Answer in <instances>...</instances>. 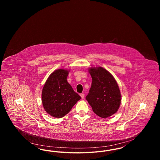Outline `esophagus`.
I'll return each instance as SVG.
<instances>
[{"mask_svg": "<svg viewBox=\"0 0 160 160\" xmlns=\"http://www.w3.org/2000/svg\"><path fill=\"white\" fill-rule=\"evenodd\" d=\"M80 97H82V98L83 99L84 97V93H80Z\"/></svg>", "mask_w": 160, "mask_h": 160, "instance_id": "obj_1", "label": "esophagus"}]
</instances>
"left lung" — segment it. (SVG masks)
<instances>
[{
    "instance_id": "left-lung-1",
    "label": "left lung",
    "mask_w": 160,
    "mask_h": 160,
    "mask_svg": "<svg viewBox=\"0 0 160 160\" xmlns=\"http://www.w3.org/2000/svg\"><path fill=\"white\" fill-rule=\"evenodd\" d=\"M89 72L92 81L86 99L95 114L106 118L116 113L120 106L121 95L119 86L106 69L91 67Z\"/></svg>"
}]
</instances>
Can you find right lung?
<instances>
[{
  "instance_id": "obj_1",
  "label": "right lung",
  "mask_w": 160,
  "mask_h": 160,
  "mask_svg": "<svg viewBox=\"0 0 160 160\" xmlns=\"http://www.w3.org/2000/svg\"><path fill=\"white\" fill-rule=\"evenodd\" d=\"M68 70L59 69L47 78L42 91V102L46 112L56 118L68 114L81 97L74 91L67 79Z\"/></svg>"
}]
</instances>
